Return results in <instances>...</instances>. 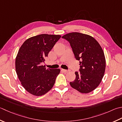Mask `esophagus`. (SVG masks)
Masks as SVG:
<instances>
[{
	"label": "esophagus",
	"mask_w": 122,
	"mask_h": 122,
	"mask_svg": "<svg viewBox=\"0 0 122 122\" xmlns=\"http://www.w3.org/2000/svg\"><path fill=\"white\" fill-rule=\"evenodd\" d=\"M61 70L62 71H63L64 72H65V73H67V72H69V71L68 70H65V69H61Z\"/></svg>",
	"instance_id": "esophagus-1"
}]
</instances>
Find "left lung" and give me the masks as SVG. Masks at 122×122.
Segmentation results:
<instances>
[{"mask_svg": "<svg viewBox=\"0 0 122 122\" xmlns=\"http://www.w3.org/2000/svg\"><path fill=\"white\" fill-rule=\"evenodd\" d=\"M70 43L76 60L80 62V72L70 85L82 94L92 92L98 86L104 77L106 60L99 43L92 36L78 32L63 35Z\"/></svg>", "mask_w": 122, "mask_h": 122, "instance_id": "1", "label": "left lung"}]
</instances>
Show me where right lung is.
Wrapping results in <instances>:
<instances>
[{"label":"right lung","mask_w":122,"mask_h":122,"mask_svg":"<svg viewBox=\"0 0 122 122\" xmlns=\"http://www.w3.org/2000/svg\"><path fill=\"white\" fill-rule=\"evenodd\" d=\"M61 37L38 35L26 40L19 50L15 60L16 72L22 86L30 94L42 96L53 87L60 69H46L43 63Z\"/></svg>","instance_id":"add662e5"}]
</instances>
